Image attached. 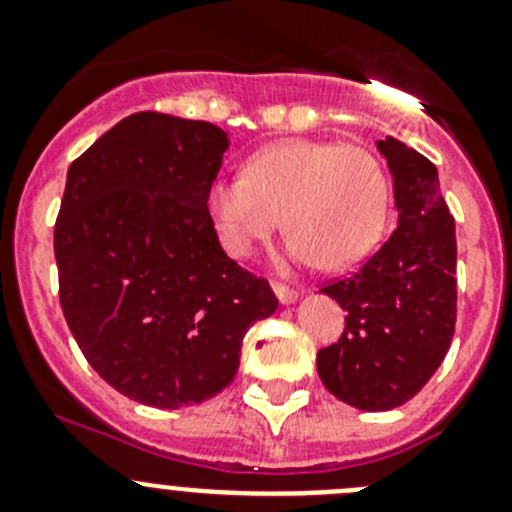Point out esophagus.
<instances>
[{
  "mask_svg": "<svg viewBox=\"0 0 512 512\" xmlns=\"http://www.w3.org/2000/svg\"><path fill=\"white\" fill-rule=\"evenodd\" d=\"M272 289H275L277 299H280L282 304H292L294 299L299 297V292H297V289H292V287L282 285V282H272Z\"/></svg>",
  "mask_w": 512,
  "mask_h": 512,
  "instance_id": "1",
  "label": "esophagus"
}]
</instances>
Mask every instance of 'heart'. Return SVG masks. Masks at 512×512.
I'll list each match as a JSON object with an SVG mask.
<instances>
[{
	"mask_svg": "<svg viewBox=\"0 0 512 512\" xmlns=\"http://www.w3.org/2000/svg\"><path fill=\"white\" fill-rule=\"evenodd\" d=\"M208 205L230 255H252L285 223L287 262L347 270L379 245L391 185L369 148L289 138L260 148L242 175L213 180Z\"/></svg>",
	"mask_w": 512,
	"mask_h": 512,
	"instance_id": "1",
	"label": "heart"
}]
</instances>
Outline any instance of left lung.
<instances>
[{"label":"left lung","instance_id":"1","mask_svg":"<svg viewBox=\"0 0 512 512\" xmlns=\"http://www.w3.org/2000/svg\"><path fill=\"white\" fill-rule=\"evenodd\" d=\"M376 146L394 175L399 225L359 270L322 285L347 317L317 371L339 401L389 411L414 399L451 347L456 223L431 160L391 136Z\"/></svg>","mask_w":512,"mask_h":512}]
</instances>
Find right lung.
I'll return each instance as SVG.
<instances>
[{
    "instance_id": "1",
    "label": "right lung",
    "mask_w": 512,
    "mask_h": 512,
    "mask_svg": "<svg viewBox=\"0 0 512 512\" xmlns=\"http://www.w3.org/2000/svg\"><path fill=\"white\" fill-rule=\"evenodd\" d=\"M227 136L138 111L69 165L54 227L59 302L96 374L158 409L200 404L237 374L277 297L225 255L208 210Z\"/></svg>"
}]
</instances>
